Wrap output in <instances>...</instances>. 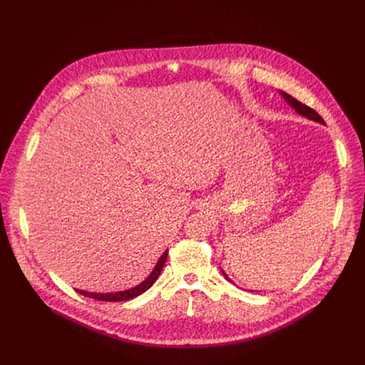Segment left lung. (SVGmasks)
<instances>
[{"label": "left lung", "mask_w": 365, "mask_h": 365, "mask_svg": "<svg viewBox=\"0 0 365 365\" xmlns=\"http://www.w3.org/2000/svg\"><path fill=\"white\" fill-rule=\"evenodd\" d=\"M280 95L286 99V102L289 103V106H292L299 114L307 117L309 120H315V121H318V123H321V124H325L324 118H322L314 108H310V107L304 106V103H302L300 101H297L296 98H293L292 95H289V93H286V92H283V91H280ZM225 277H227V276H225ZM227 279H228V277H227Z\"/></svg>", "instance_id": "1"}]
</instances>
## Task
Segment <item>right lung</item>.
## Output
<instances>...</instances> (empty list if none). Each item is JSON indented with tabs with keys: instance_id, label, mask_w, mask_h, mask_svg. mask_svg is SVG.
<instances>
[{
	"instance_id": "right-lung-1",
	"label": "right lung",
	"mask_w": 365,
	"mask_h": 365,
	"mask_svg": "<svg viewBox=\"0 0 365 365\" xmlns=\"http://www.w3.org/2000/svg\"><path fill=\"white\" fill-rule=\"evenodd\" d=\"M166 259H168V251L160 257L159 263L155 264V269L148 276V279L144 280L141 284H138L134 289L124 290V292H117V293H89V292H83V290H76V292L83 294V296H86V297H91V299H95V300H102V302H124V300L133 299L135 296L143 294L145 290H148L154 284V282L159 279V276H160V273H162V270L165 267Z\"/></svg>"
}]
</instances>
